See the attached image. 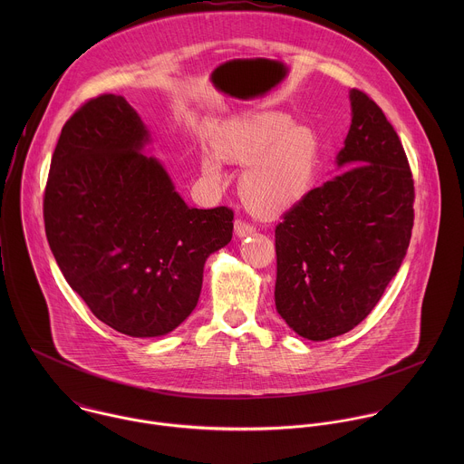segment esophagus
Here are the masks:
<instances>
[{"label": "esophagus", "instance_id": "1", "mask_svg": "<svg viewBox=\"0 0 464 464\" xmlns=\"http://www.w3.org/2000/svg\"><path fill=\"white\" fill-rule=\"evenodd\" d=\"M234 230H236V236H237V237H246V236H250V234L256 232V227H254L252 223H248V221L236 219V221H234Z\"/></svg>", "mask_w": 464, "mask_h": 464}]
</instances>
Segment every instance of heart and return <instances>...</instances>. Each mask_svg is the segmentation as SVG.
Here are the masks:
<instances>
[{
	"label": "heart",
	"instance_id": "obj_1",
	"mask_svg": "<svg viewBox=\"0 0 464 464\" xmlns=\"http://www.w3.org/2000/svg\"><path fill=\"white\" fill-rule=\"evenodd\" d=\"M214 150L201 160L212 184L223 180V161L246 166L241 195L259 214H276L304 198L318 171V137L280 112H265L223 123L214 133Z\"/></svg>",
	"mask_w": 464,
	"mask_h": 464
}]
</instances>
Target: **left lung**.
I'll list each match as a JSON object with an SVG mask.
<instances>
[{
  "instance_id": "left-lung-1",
  "label": "left lung",
  "mask_w": 464,
  "mask_h": 464,
  "mask_svg": "<svg viewBox=\"0 0 464 464\" xmlns=\"http://www.w3.org/2000/svg\"><path fill=\"white\" fill-rule=\"evenodd\" d=\"M352 123L335 157L341 173L311 189L275 228V305L302 337L357 327L401 265L414 221V182L381 107L350 91Z\"/></svg>"
}]
</instances>
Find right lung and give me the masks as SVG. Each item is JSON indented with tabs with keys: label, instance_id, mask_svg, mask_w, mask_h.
<instances>
[{
	"label": "right lung",
	"instance_id": "1",
	"mask_svg": "<svg viewBox=\"0 0 464 464\" xmlns=\"http://www.w3.org/2000/svg\"><path fill=\"white\" fill-rule=\"evenodd\" d=\"M123 96L102 94L64 125L44 191V228L67 284L114 331L157 337L197 307L203 266L232 239L228 207L195 208L155 157Z\"/></svg>",
	"mask_w": 464,
	"mask_h": 464
}]
</instances>
